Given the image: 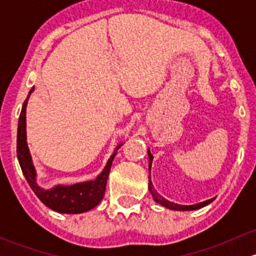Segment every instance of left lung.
Wrapping results in <instances>:
<instances>
[{"instance_id":"obj_1","label":"left lung","mask_w":256,"mask_h":256,"mask_svg":"<svg viewBox=\"0 0 256 256\" xmlns=\"http://www.w3.org/2000/svg\"><path fill=\"white\" fill-rule=\"evenodd\" d=\"M147 154H148V168H150V171H151V164H152V160H154V156L151 154V151H150V148L147 150ZM148 178H150L148 190H150V193L152 194V198H154V202H157L158 204L164 206V207L172 209V210H196V209L206 207V206H208L209 203H212L214 200V198H212V200H204V202H200V203H197V204H192V206L177 204V203H174V202H171V200H166V198L162 197V196L160 194V193L157 192L156 190H154V184H152L151 174H150Z\"/></svg>"}]
</instances>
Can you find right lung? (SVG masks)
<instances>
[{
    "label": "right lung",
    "instance_id": "add662e5",
    "mask_svg": "<svg viewBox=\"0 0 256 256\" xmlns=\"http://www.w3.org/2000/svg\"><path fill=\"white\" fill-rule=\"evenodd\" d=\"M33 90L34 88H32L28 92V96L23 102L22 112L18 118L17 158L20 162V170L34 194L48 208L64 214H79L90 210V209L96 207L104 198L108 177H109L114 157L116 156V151L122 146V142L116 146L110 158L108 160L104 170L98 174L95 180L78 182L74 184H56L52 188L42 187L37 182V170L33 164L30 147L27 144V131H26V124H27L26 122V110H27L28 99Z\"/></svg>",
    "mask_w": 256,
    "mask_h": 256
}]
</instances>
